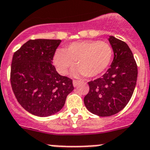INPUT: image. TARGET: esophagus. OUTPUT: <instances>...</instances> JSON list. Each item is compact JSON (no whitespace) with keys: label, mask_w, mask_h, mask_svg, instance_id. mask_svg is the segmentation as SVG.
<instances>
[{"label":"esophagus","mask_w":150,"mask_h":150,"mask_svg":"<svg viewBox=\"0 0 150 150\" xmlns=\"http://www.w3.org/2000/svg\"><path fill=\"white\" fill-rule=\"evenodd\" d=\"M79 83H80V81H79L74 80L73 81V86L75 88V87H77V86H78V84H79Z\"/></svg>","instance_id":"34e87169"}]
</instances>
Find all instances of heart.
<instances>
[{"label": "heart", "instance_id": "1", "mask_svg": "<svg viewBox=\"0 0 150 150\" xmlns=\"http://www.w3.org/2000/svg\"><path fill=\"white\" fill-rule=\"evenodd\" d=\"M112 58V48L108 43L89 40L71 43L64 50H57L53 62L61 75H66L76 62L79 68L75 75L93 78L106 71Z\"/></svg>", "mask_w": 150, "mask_h": 150}]
</instances>
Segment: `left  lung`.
Returning <instances> with one entry per match:
<instances>
[{
    "label": "left lung",
    "mask_w": 150,
    "mask_h": 150,
    "mask_svg": "<svg viewBox=\"0 0 150 150\" xmlns=\"http://www.w3.org/2000/svg\"><path fill=\"white\" fill-rule=\"evenodd\" d=\"M109 41L114 58L101 78L88 82L90 91L84 98L86 108L99 116H111L125 107L132 97L137 79V66L125 42L113 36Z\"/></svg>",
    "instance_id": "left-lung-1"
}]
</instances>
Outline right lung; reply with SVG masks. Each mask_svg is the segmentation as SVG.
I'll return each mask as SVG.
<instances>
[{
    "mask_svg": "<svg viewBox=\"0 0 150 150\" xmlns=\"http://www.w3.org/2000/svg\"><path fill=\"white\" fill-rule=\"evenodd\" d=\"M61 40L35 39L25 43L14 53L10 83L16 98L26 111L39 117L60 111L72 80L62 76L52 64Z\"/></svg>",
    "mask_w": 150,
    "mask_h": 150,
    "instance_id": "right-lung-1",
    "label": "right lung"
}]
</instances>
